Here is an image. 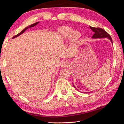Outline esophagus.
<instances>
[{"label":"esophagus","mask_w":124,"mask_h":124,"mask_svg":"<svg viewBox=\"0 0 124 124\" xmlns=\"http://www.w3.org/2000/svg\"><path fill=\"white\" fill-rule=\"evenodd\" d=\"M69 64V63L68 61H63V62H62V64H61V66L62 68H65L68 66Z\"/></svg>","instance_id":"1"}]
</instances>
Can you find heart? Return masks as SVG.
Returning <instances> with one entry per match:
<instances>
[{"label":"heart","instance_id":"obj_1","mask_svg":"<svg viewBox=\"0 0 124 124\" xmlns=\"http://www.w3.org/2000/svg\"><path fill=\"white\" fill-rule=\"evenodd\" d=\"M59 33L61 38L64 40L71 38V41L73 44L77 43L81 37L80 32L78 30L74 31L73 28L69 26H64L60 28Z\"/></svg>","mask_w":124,"mask_h":124}]
</instances>
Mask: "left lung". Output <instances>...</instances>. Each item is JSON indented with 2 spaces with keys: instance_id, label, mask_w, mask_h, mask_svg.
<instances>
[{
  "instance_id": "left-lung-1",
  "label": "left lung",
  "mask_w": 124,
  "mask_h": 124,
  "mask_svg": "<svg viewBox=\"0 0 124 124\" xmlns=\"http://www.w3.org/2000/svg\"><path fill=\"white\" fill-rule=\"evenodd\" d=\"M90 29L94 32V34L93 36V38L96 39V38H108L111 40L112 44H113V40H112L111 37L105 30L101 29L100 28H94L92 26H90Z\"/></svg>"
}]
</instances>
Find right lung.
Listing matches in <instances>:
<instances>
[{
    "label": "right lung",
    "instance_id": "1",
    "mask_svg": "<svg viewBox=\"0 0 124 124\" xmlns=\"http://www.w3.org/2000/svg\"><path fill=\"white\" fill-rule=\"evenodd\" d=\"M38 23H39V22H37V23H34V24H32V25H30L29 26H28V27H26V28H25V29H24V30H22V31L20 32V33H19L18 34H17V35H15V36H14V37H13V38H16V37H18V36H19L20 35H21V34H23V33H24V32L25 31V30H26V29H28V28H32V27H33V26H35V25H37V24Z\"/></svg>",
    "mask_w": 124,
    "mask_h": 124
}]
</instances>
